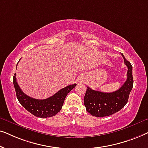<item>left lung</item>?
I'll return each mask as SVG.
<instances>
[{
	"instance_id": "left-lung-1",
	"label": "left lung",
	"mask_w": 148,
	"mask_h": 148,
	"mask_svg": "<svg viewBox=\"0 0 148 148\" xmlns=\"http://www.w3.org/2000/svg\"><path fill=\"white\" fill-rule=\"evenodd\" d=\"M125 65L128 68L127 80L118 90L110 93L95 91L88 87L84 96V105L86 110L96 117L107 116L121 110L128 102L129 94L133 86V67L124 55Z\"/></svg>"
}]
</instances>
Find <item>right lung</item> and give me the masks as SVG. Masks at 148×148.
<instances>
[{
	"mask_svg": "<svg viewBox=\"0 0 148 148\" xmlns=\"http://www.w3.org/2000/svg\"><path fill=\"white\" fill-rule=\"evenodd\" d=\"M16 96L20 104L34 116L40 118H48L56 115L61 110L64 99L75 87L76 84L61 89L53 96L44 100H38L24 94L19 88L16 79V73L13 77Z\"/></svg>",
	"mask_w": 148,
	"mask_h": 148,
	"instance_id": "add662e5",
	"label": "right lung"
}]
</instances>
